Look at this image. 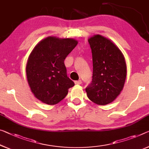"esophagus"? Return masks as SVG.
Here are the masks:
<instances>
[{
	"instance_id": "esophagus-1",
	"label": "esophagus",
	"mask_w": 149,
	"mask_h": 149,
	"mask_svg": "<svg viewBox=\"0 0 149 149\" xmlns=\"http://www.w3.org/2000/svg\"><path fill=\"white\" fill-rule=\"evenodd\" d=\"M74 83L76 84H82V81L81 79H80V80H79V81H74Z\"/></svg>"
}]
</instances>
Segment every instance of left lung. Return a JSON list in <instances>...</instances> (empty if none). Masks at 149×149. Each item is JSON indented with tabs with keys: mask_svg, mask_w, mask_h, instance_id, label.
<instances>
[{
	"mask_svg": "<svg viewBox=\"0 0 149 149\" xmlns=\"http://www.w3.org/2000/svg\"><path fill=\"white\" fill-rule=\"evenodd\" d=\"M93 56V79L86 92L89 99L99 105L111 103L119 95L127 77L123 54L116 46L101 35L88 39Z\"/></svg>",
	"mask_w": 149,
	"mask_h": 149,
	"instance_id": "left-lung-1",
	"label": "left lung"
}]
</instances>
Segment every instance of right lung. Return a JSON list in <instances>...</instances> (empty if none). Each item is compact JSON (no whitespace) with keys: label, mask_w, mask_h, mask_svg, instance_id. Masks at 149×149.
I'll return each mask as SVG.
<instances>
[{"label":"right lung","mask_w":149,"mask_h":149,"mask_svg":"<svg viewBox=\"0 0 149 149\" xmlns=\"http://www.w3.org/2000/svg\"><path fill=\"white\" fill-rule=\"evenodd\" d=\"M78 44L72 38L49 36L41 40L30 54L26 72L31 91L47 104L58 103L74 85L67 77L65 59Z\"/></svg>","instance_id":"obj_1"}]
</instances>
